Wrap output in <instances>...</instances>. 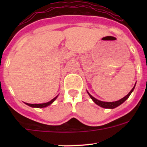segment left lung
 <instances>
[{"label": "left lung", "instance_id": "8db88e82", "mask_svg": "<svg viewBox=\"0 0 147 147\" xmlns=\"http://www.w3.org/2000/svg\"><path fill=\"white\" fill-rule=\"evenodd\" d=\"M135 86H136V83H135V84H134V87L132 88V90H131V91H130L128 93V94H127L125 97H124L123 98H121V100H118V101H116V102H103V101H100V100H97V99L94 98V97H92V96L91 94H90V93L88 92H87V93H88L89 96L90 97V98L92 100V101L94 102V103L96 104V105H97L98 106L101 107L106 108V109H114V108H116L117 107L121 105V104L123 103V102H125L126 100H127V99L129 98V97L130 94H131V92L134 91Z\"/></svg>", "mask_w": 147, "mask_h": 147}]
</instances>
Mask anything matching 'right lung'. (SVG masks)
Here are the masks:
<instances>
[{"label":"right lung","mask_w":147,"mask_h":147,"mask_svg":"<svg viewBox=\"0 0 147 147\" xmlns=\"http://www.w3.org/2000/svg\"><path fill=\"white\" fill-rule=\"evenodd\" d=\"M57 97H58V95L56 96L55 98H53V100H50V102H46V103H42V104H28V103H26V102H25V104L26 105H28V106L31 107H34V108H44V107H46L49 106V105H51L52 103H53V102L55 101V100H56V99L57 98Z\"/></svg>","instance_id":"1"}]
</instances>
